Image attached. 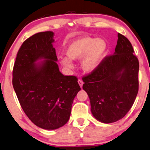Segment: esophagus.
<instances>
[{
    "label": "esophagus",
    "mask_w": 150,
    "mask_h": 150,
    "mask_svg": "<svg viewBox=\"0 0 150 150\" xmlns=\"http://www.w3.org/2000/svg\"><path fill=\"white\" fill-rule=\"evenodd\" d=\"M78 83H79V85L80 86V87L82 88V86H83V81L81 80V79H78Z\"/></svg>",
    "instance_id": "34e87169"
}]
</instances>
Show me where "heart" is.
<instances>
[{
    "instance_id": "obj_1",
    "label": "heart",
    "mask_w": 150,
    "mask_h": 150,
    "mask_svg": "<svg viewBox=\"0 0 150 150\" xmlns=\"http://www.w3.org/2000/svg\"><path fill=\"white\" fill-rule=\"evenodd\" d=\"M107 51L104 40L89 36L81 37L70 44L66 49L67 57L60 58L61 64L68 69L73 67L71 60L81 58V68L86 73L95 71L100 65Z\"/></svg>"
}]
</instances>
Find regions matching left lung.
Masks as SVG:
<instances>
[{"label": "left lung", "instance_id": "8db88e82", "mask_svg": "<svg viewBox=\"0 0 150 150\" xmlns=\"http://www.w3.org/2000/svg\"><path fill=\"white\" fill-rule=\"evenodd\" d=\"M133 53L130 42L118 33L113 55L105 57L95 71L82 78L91 112L101 123L122 119L134 102L139 91V63Z\"/></svg>", "mask_w": 150, "mask_h": 150}]
</instances>
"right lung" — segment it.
I'll return each mask as SVG.
<instances>
[{
	"instance_id": "add662e5",
	"label": "right lung",
	"mask_w": 150,
	"mask_h": 150,
	"mask_svg": "<svg viewBox=\"0 0 150 150\" xmlns=\"http://www.w3.org/2000/svg\"><path fill=\"white\" fill-rule=\"evenodd\" d=\"M53 31L40 32L20 48L13 69V86L26 115L38 127L55 129L69 120L81 90L75 76L59 71Z\"/></svg>"
}]
</instances>
